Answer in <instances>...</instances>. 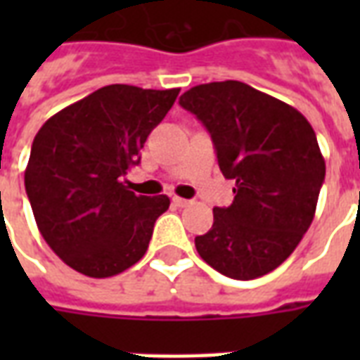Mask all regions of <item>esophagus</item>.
I'll return each mask as SVG.
<instances>
[{
	"instance_id": "1",
	"label": "esophagus",
	"mask_w": 360,
	"mask_h": 360,
	"mask_svg": "<svg viewBox=\"0 0 360 360\" xmlns=\"http://www.w3.org/2000/svg\"><path fill=\"white\" fill-rule=\"evenodd\" d=\"M173 204H175V206H179V208H185V206L191 204V200H187V198H181V196H173Z\"/></svg>"
}]
</instances>
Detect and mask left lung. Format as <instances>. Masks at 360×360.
Here are the masks:
<instances>
[{
	"label": "left lung",
	"instance_id": "1",
	"mask_svg": "<svg viewBox=\"0 0 360 360\" xmlns=\"http://www.w3.org/2000/svg\"><path fill=\"white\" fill-rule=\"evenodd\" d=\"M181 108L210 133L219 169L235 181V198L214 208L208 233L196 237L198 255L233 279L276 270L312 224L326 177L316 134L302 113L239 81L187 90Z\"/></svg>",
	"mask_w": 360,
	"mask_h": 360
}]
</instances>
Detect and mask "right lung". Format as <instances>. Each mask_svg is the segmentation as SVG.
<instances>
[{
  "mask_svg": "<svg viewBox=\"0 0 360 360\" xmlns=\"http://www.w3.org/2000/svg\"><path fill=\"white\" fill-rule=\"evenodd\" d=\"M177 94L110 84L58 111L34 136L25 188L40 233L73 270L111 278L144 257L169 198L134 195L123 177Z\"/></svg>",
  "mask_w": 360,
  "mask_h": 360,
  "instance_id": "1",
  "label": "right lung"
}]
</instances>
